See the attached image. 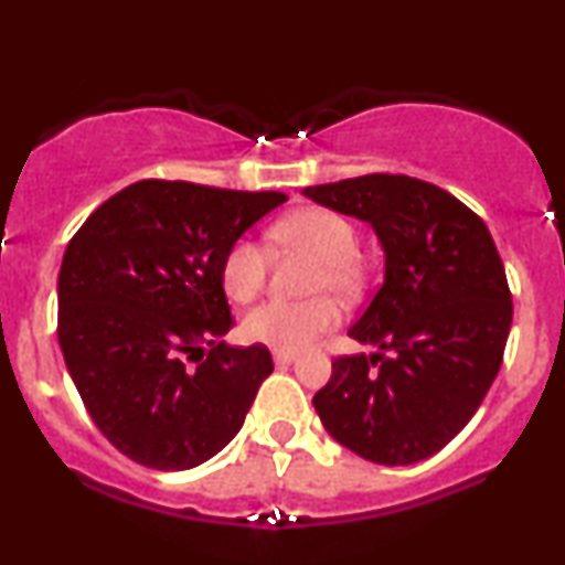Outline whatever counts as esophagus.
Segmentation results:
<instances>
[{
	"instance_id": "esophagus-1",
	"label": "esophagus",
	"mask_w": 565,
	"mask_h": 565,
	"mask_svg": "<svg viewBox=\"0 0 565 565\" xmlns=\"http://www.w3.org/2000/svg\"><path fill=\"white\" fill-rule=\"evenodd\" d=\"M297 360V352H291V350H276L274 352V363L276 365H289V363H295Z\"/></svg>"
}]
</instances>
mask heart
<instances>
[{"instance_id":"1","label":"heart","mask_w":565,"mask_h":565,"mask_svg":"<svg viewBox=\"0 0 565 565\" xmlns=\"http://www.w3.org/2000/svg\"><path fill=\"white\" fill-rule=\"evenodd\" d=\"M270 239L287 249L316 257L308 289L334 291L339 297L358 295L363 287V265L358 260V228L348 215L329 207H305L278 221ZM268 257L253 239H236L221 265L223 289L231 300L249 302L265 284ZM339 321L331 297L316 295L300 302L268 300L244 316L242 331L249 342L274 350H302Z\"/></svg>"}]
</instances>
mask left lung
<instances>
[{
  "label": "left lung",
  "instance_id": "left-lung-1",
  "mask_svg": "<svg viewBox=\"0 0 565 565\" xmlns=\"http://www.w3.org/2000/svg\"><path fill=\"white\" fill-rule=\"evenodd\" d=\"M305 196L369 221L384 281L350 329L373 355H342L312 405L360 458H431L479 411L513 321L505 268L484 221L450 192L411 175L371 173L308 186Z\"/></svg>",
  "mask_w": 565,
  "mask_h": 565
}]
</instances>
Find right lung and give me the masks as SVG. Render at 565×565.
I'll use <instances>...</instances> for the list:
<instances>
[{
  "label": "right lung",
  "mask_w": 565,
  "mask_h": 565,
  "mask_svg": "<svg viewBox=\"0 0 565 565\" xmlns=\"http://www.w3.org/2000/svg\"><path fill=\"white\" fill-rule=\"evenodd\" d=\"M287 202L147 179L102 202L67 242L57 337L97 429L158 471L221 452L274 371L265 344L228 348L221 265L228 247Z\"/></svg>",
  "instance_id": "right-lung-1"
}]
</instances>
